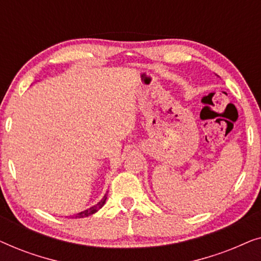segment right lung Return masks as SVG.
Here are the masks:
<instances>
[{
	"mask_svg": "<svg viewBox=\"0 0 261 261\" xmlns=\"http://www.w3.org/2000/svg\"><path fill=\"white\" fill-rule=\"evenodd\" d=\"M106 199H107V194H106L105 197H103V198L101 199V201H99V202L97 203V204L94 205V206H91V208H89V209H87V210H84V212L78 213L77 215H74V217H76V219H82V217H87V216L92 215V214H95L96 212H97V210H99V209L102 208L103 204H105Z\"/></svg>",
	"mask_w": 261,
	"mask_h": 261,
	"instance_id": "right-lung-1",
	"label": "right lung"
}]
</instances>
